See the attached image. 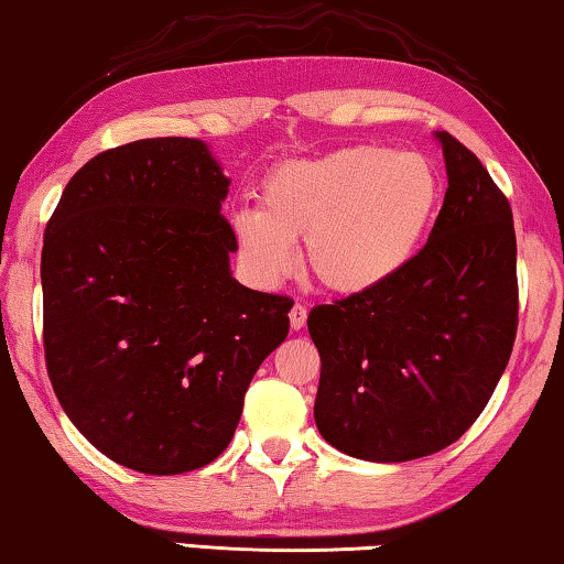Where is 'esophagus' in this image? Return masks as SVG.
<instances>
[{
	"label": "esophagus",
	"instance_id": "esophagus-1",
	"mask_svg": "<svg viewBox=\"0 0 564 564\" xmlns=\"http://www.w3.org/2000/svg\"><path fill=\"white\" fill-rule=\"evenodd\" d=\"M289 318H291V328L293 330L303 328V324H306V306H303V303H293Z\"/></svg>",
	"mask_w": 564,
	"mask_h": 564
}]
</instances>
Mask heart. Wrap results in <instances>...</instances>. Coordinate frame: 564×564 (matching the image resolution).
<instances>
[{"instance_id": "heart-1", "label": "heart", "mask_w": 564, "mask_h": 564, "mask_svg": "<svg viewBox=\"0 0 564 564\" xmlns=\"http://www.w3.org/2000/svg\"><path fill=\"white\" fill-rule=\"evenodd\" d=\"M263 210L234 213L240 258L263 283L296 265L306 238L308 268L326 289L361 293L387 283L419 253L442 203V177L422 153L346 145L289 160L263 181Z\"/></svg>"}]
</instances>
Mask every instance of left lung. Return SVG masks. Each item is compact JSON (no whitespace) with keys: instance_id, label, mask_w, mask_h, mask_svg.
I'll return each instance as SVG.
<instances>
[{"instance_id":"left-lung-1","label":"left lung","mask_w":564,"mask_h":564,"mask_svg":"<svg viewBox=\"0 0 564 564\" xmlns=\"http://www.w3.org/2000/svg\"><path fill=\"white\" fill-rule=\"evenodd\" d=\"M444 205L424 248L377 289L321 303L316 426L348 457L409 462L477 422L517 336V238L507 195L449 132Z\"/></svg>"}]
</instances>
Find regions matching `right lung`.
<instances>
[{
    "mask_svg": "<svg viewBox=\"0 0 564 564\" xmlns=\"http://www.w3.org/2000/svg\"><path fill=\"white\" fill-rule=\"evenodd\" d=\"M230 181L205 142L150 138L77 170L44 230V361L105 457L183 475L223 454L293 301L230 275Z\"/></svg>",
    "mask_w": 564,
    "mask_h": 564,
    "instance_id": "add662e5",
    "label": "right lung"
}]
</instances>
